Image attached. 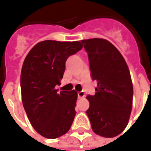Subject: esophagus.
Segmentation results:
<instances>
[{"label":"esophagus","instance_id":"34e87169","mask_svg":"<svg viewBox=\"0 0 151 151\" xmlns=\"http://www.w3.org/2000/svg\"><path fill=\"white\" fill-rule=\"evenodd\" d=\"M77 96H78L79 99H81V98H83L85 96V92L83 91H79L78 93H77Z\"/></svg>","mask_w":151,"mask_h":151}]
</instances>
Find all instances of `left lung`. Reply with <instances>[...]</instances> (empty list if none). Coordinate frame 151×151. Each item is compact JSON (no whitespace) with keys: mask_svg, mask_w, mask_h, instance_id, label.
<instances>
[{"mask_svg":"<svg viewBox=\"0 0 151 151\" xmlns=\"http://www.w3.org/2000/svg\"><path fill=\"white\" fill-rule=\"evenodd\" d=\"M88 54L91 76L97 82L95 95H87L86 114L93 132L113 138L124 130L133 104V84L124 57L116 47L102 38L81 40Z\"/></svg>","mask_w":151,"mask_h":151,"instance_id":"8db88e82","label":"left lung"}]
</instances>
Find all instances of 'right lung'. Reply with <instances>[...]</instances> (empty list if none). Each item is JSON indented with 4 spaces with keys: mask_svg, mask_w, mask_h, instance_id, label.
I'll return each mask as SVG.
<instances>
[{
    "mask_svg": "<svg viewBox=\"0 0 151 151\" xmlns=\"http://www.w3.org/2000/svg\"><path fill=\"white\" fill-rule=\"evenodd\" d=\"M82 49L78 41L45 40L36 44L26 56L21 72L22 101L33 129L47 139L66 134L76 116L77 92L58 91L56 86L70 55Z\"/></svg>",
    "mask_w": 151,
    "mask_h": 151,
    "instance_id": "1",
    "label": "right lung"
}]
</instances>
